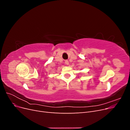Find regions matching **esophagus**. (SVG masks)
<instances>
[{"label": "esophagus", "mask_w": 130, "mask_h": 130, "mask_svg": "<svg viewBox=\"0 0 130 130\" xmlns=\"http://www.w3.org/2000/svg\"><path fill=\"white\" fill-rule=\"evenodd\" d=\"M65 64L66 65H68L69 64V61L68 60H66L65 61Z\"/></svg>", "instance_id": "1"}]
</instances>
